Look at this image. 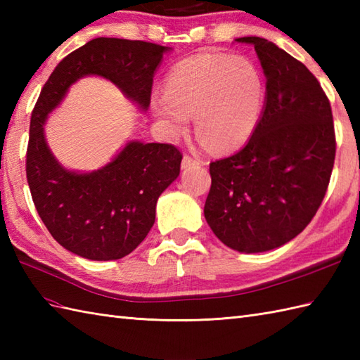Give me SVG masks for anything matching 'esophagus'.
<instances>
[{"label": "esophagus", "instance_id": "1", "mask_svg": "<svg viewBox=\"0 0 360 360\" xmlns=\"http://www.w3.org/2000/svg\"><path fill=\"white\" fill-rule=\"evenodd\" d=\"M195 165H200V160H196V159L190 158V156H184V158H182V162H181V168H182V170H187V168H192V167H195Z\"/></svg>", "mask_w": 360, "mask_h": 360}]
</instances>
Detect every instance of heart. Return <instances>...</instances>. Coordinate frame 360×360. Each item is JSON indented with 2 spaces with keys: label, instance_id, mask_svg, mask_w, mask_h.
<instances>
[{
  "label": "heart",
  "instance_id": "heart-1",
  "mask_svg": "<svg viewBox=\"0 0 360 360\" xmlns=\"http://www.w3.org/2000/svg\"><path fill=\"white\" fill-rule=\"evenodd\" d=\"M264 101V77L252 60L200 52L173 66L165 96L153 98L151 110L168 139L187 134L193 116L201 142L229 151L254 134Z\"/></svg>",
  "mask_w": 360,
  "mask_h": 360
}]
</instances>
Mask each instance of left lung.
<instances>
[{"mask_svg": "<svg viewBox=\"0 0 360 360\" xmlns=\"http://www.w3.org/2000/svg\"><path fill=\"white\" fill-rule=\"evenodd\" d=\"M235 41L255 48L266 101L248 143L210 164L204 217L227 248L257 254L311 223L330 184L335 136L330 101L307 66L266 38Z\"/></svg>", "mask_w": 360, "mask_h": 360, "instance_id": "1", "label": "left lung"}]
</instances>
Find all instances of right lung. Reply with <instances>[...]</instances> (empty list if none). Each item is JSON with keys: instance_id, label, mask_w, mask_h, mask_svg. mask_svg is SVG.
I'll use <instances>...</instances> for the list:
<instances>
[{"instance_id": "obj_1", "label": "right lung", "mask_w": 360, "mask_h": 360, "mask_svg": "<svg viewBox=\"0 0 360 360\" xmlns=\"http://www.w3.org/2000/svg\"><path fill=\"white\" fill-rule=\"evenodd\" d=\"M170 51L139 40L94 38L65 57L44 83L30 117L26 176L44 226L75 255L110 262L131 254L155 224L158 198L179 176L182 155L168 143L129 141L98 170H68L46 142V120L86 75L110 80L147 111L153 77Z\"/></svg>"}]
</instances>
